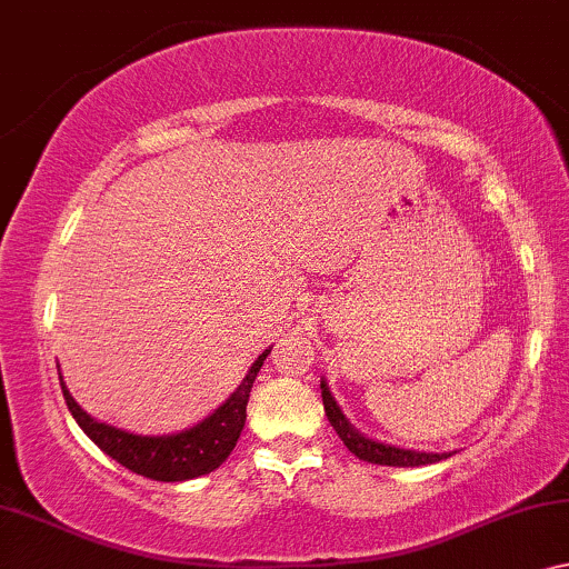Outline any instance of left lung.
<instances>
[{"instance_id": "left-lung-1", "label": "left lung", "mask_w": 569, "mask_h": 569, "mask_svg": "<svg viewBox=\"0 0 569 569\" xmlns=\"http://www.w3.org/2000/svg\"><path fill=\"white\" fill-rule=\"evenodd\" d=\"M319 389H322V402H325L327 420H330L335 433L340 436V441L348 446V451L356 453L358 459H363L368 463H381V467H426V463L443 461V459H448V456H451V453L397 448V446L373 441V438L358 433V430L348 422L346 415H342L338 402H335L332 391H330V387H327L325 379H322V383H319Z\"/></svg>"}]
</instances>
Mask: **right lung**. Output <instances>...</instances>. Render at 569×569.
I'll return each mask as SVG.
<instances>
[{"label": "right lung", "mask_w": 569, "mask_h": 569, "mask_svg": "<svg viewBox=\"0 0 569 569\" xmlns=\"http://www.w3.org/2000/svg\"><path fill=\"white\" fill-rule=\"evenodd\" d=\"M268 353L270 348L262 350L242 383L234 389V395L219 410H213L198 426L172 436H136L108 426V422H98L74 402L67 383H63L61 376L59 379L69 412L74 415L79 428L92 438L94 446H100L110 459H116L121 467L136 471V475L157 479V482H186V479L203 477L208 471L219 469L227 461V456L234 451L237 438L242 433L247 420V402H250L252 383L258 379V371Z\"/></svg>", "instance_id": "1"}]
</instances>
